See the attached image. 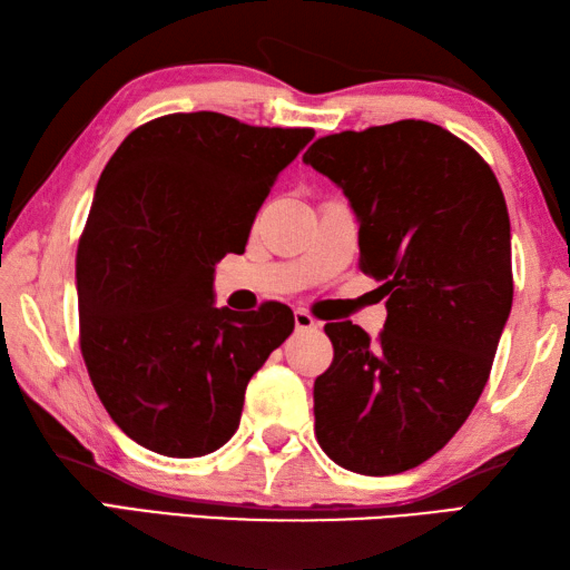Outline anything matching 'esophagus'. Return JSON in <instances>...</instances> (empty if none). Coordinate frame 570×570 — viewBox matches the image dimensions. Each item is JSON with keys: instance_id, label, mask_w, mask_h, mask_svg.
<instances>
[{"instance_id": "1", "label": "esophagus", "mask_w": 570, "mask_h": 570, "mask_svg": "<svg viewBox=\"0 0 570 570\" xmlns=\"http://www.w3.org/2000/svg\"><path fill=\"white\" fill-rule=\"evenodd\" d=\"M294 323H296V331H313V328H318V321L311 316L308 311H304V308H298L296 313H294Z\"/></svg>"}]
</instances>
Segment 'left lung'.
<instances>
[{
  "mask_svg": "<svg viewBox=\"0 0 570 570\" xmlns=\"http://www.w3.org/2000/svg\"><path fill=\"white\" fill-rule=\"evenodd\" d=\"M304 161L343 188L360 269L386 296L377 341L325 325L316 439L345 470L396 475L439 453L485 390L514 294L507 203L488 161L423 119L321 137Z\"/></svg>",
  "mask_w": 570,
  "mask_h": 570,
  "instance_id": "obj_1",
  "label": "left lung"
}]
</instances>
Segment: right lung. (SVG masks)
<instances>
[{"mask_svg": "<svg viewBox=\"0 0 570 570\" xmlns=\"http://www.w3.org/2000/svg\"><path fill=\"white\" fill-rule=\"evenodd\" d=\"M316 131L176 112L137 127L98 180L78 242L80 353L112 421L168 458L239 426L245 390L294 331L284 304L213 306V272L245 252L276 176Z\"/></svg>", "mask_w": 570, "mask_h": 570, "instance_id": "right-lung-1", "label": "right lung"}]
</instances>
